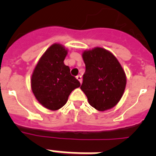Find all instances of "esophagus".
<instances>
[{"mask_svg":"<svg viewBox=\"0 0 156 156\" xmlns=\"http://www.w3.org/2000/svg\"><path fill=\"white\" fill-rule=\"evenodd\" d=\"M76 79L80 81V83H82V76H81L80 75H78V76H76Z\"/></svg>","mask_w":156,"mask_h":156,"instance_id":"34e87169","label":"esophagus"}]
</instances>
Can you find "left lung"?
Masks as SVG:
<instances>
[{
    "mask_svg": "<svg viewBox=\"0 0 156 156\" xmlns=\"http://www.w3.org/2000/svg\"><path fill=\"white\" fill-rule=\"evenodd\" d=\"M86 70L80 89L88 102L98 111L113 108L124 93L126 77L116 58L102 48H94L82 55Z\"/></svg>",
    "mask_w": 156,
    "mask_h": 156,
    "instance_id": "left-lung-1",
    "label": "left lung"
}]
</instances>
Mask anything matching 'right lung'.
<instances>
[{
  "label": "right lung",
  "mask_w": 156,
  "mask_h": 156,
  "mask_svg": "<svg viewBox=\"0 0 156 156\" xmlns=\"http://www.w3.org/2000/svg\"><path fill=\"white\" fill-rule=\"evenodd\" d=\"M68 51L59 44H54L41 56L31 77L32 91L40 104L55 111L68 101L74 89L80 83L70 74V69L64 64Z\"/></svg>",
  "instance_id": "right-lung-1"
}]
</instances>
